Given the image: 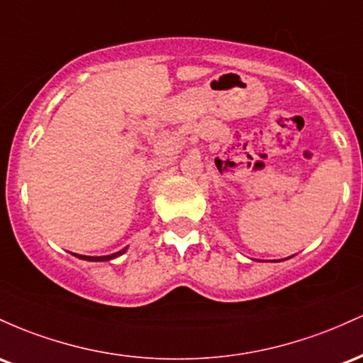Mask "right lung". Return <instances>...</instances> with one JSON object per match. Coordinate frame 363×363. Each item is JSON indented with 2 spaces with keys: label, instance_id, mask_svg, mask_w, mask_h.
Masks as SVG:
<instances>
[{
  "label": "right lung",
  "instance_id": "right-lung-1",
  "mask_svg": "<svg viewBox=\"0 0 363 363\" xmlns=\"http://www.w3.org/2000/svg\"><path fill=\"white\" fill-rule=\"evenodd\" d=\"M125 252H127V247L123 248V250L116 252V254H111V255H99V257H91V255H79V254H73L75 257L82 259V260H91V262H108V260H113L116 257H120V255H123Z\"/></svg>",
  "mask_w": 363,
  "mask_h": 363
}]
</instances>
